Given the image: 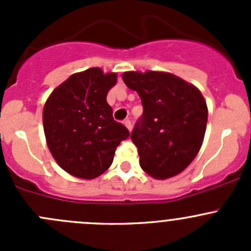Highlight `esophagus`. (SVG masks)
<instances>
[{"mask_svg":"<svg viewBox=\"0 0 251 251\" xmlns=\"http://www.w3.org/2000/svg\"><path fill=\"white\" fill-rule=\"evenodd\" d=\"M124 125H125L126 127H127L128 131L132 130V124H131V120H128V119H126V120L124 121Z\"/></svg>","mask_w":251,"mask_h":251,"instance_id":"1","label":"esophagus"}]
</instances>
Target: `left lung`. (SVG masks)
<instances>
[{"label":"left lung","mask_w":251,"mask_h":251,"mask_svg":"<svg viewBox=\"0 0 251 251\" xmlns=\"http://www.w3.org/2000/svg\"><path fill=\"white\" fill-rule=\"evenodd\" d=\"M123 80L143 105L131 132L141 168L158 179L182 173L198 154L206 130L201 92L169 73L127 72Z\"/></svg>","instance_id":"left-lung-1"}]
</instances>
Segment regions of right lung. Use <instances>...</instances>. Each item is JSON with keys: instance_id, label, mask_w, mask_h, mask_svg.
<instances>
[{"instance_id": "1", "label": "right lung", "mask_w": 251, "mask_h": 251, "mask_svg": "<svg viewBox=\"0 0 251 251\" xmlns=\"http://www.w3.org/2000/svg\"><path fill=\"white\" fill-rule=\"evenodd\" d=\"M116 74L90 68L72 75L48 97L44 108L47 146L58 165L73 176L92 179L109 169L127 128L113 118L107 102Z\"/></svg>"}]
</instances>
